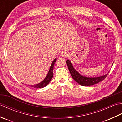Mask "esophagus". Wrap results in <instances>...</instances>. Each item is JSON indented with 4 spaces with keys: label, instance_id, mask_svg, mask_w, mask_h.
<instances>
[{
    "label": "esophagus",
    "instance_id": "1",
    "mask_svg": "<svg viewBox=\"0 0 122 122\" xmlns=\"http://www.w3.org/2000/svg\"><path fill=\"white\" fill-rule=\"evenodd\" d=\"M61 56H63V57H66L68 55V52L66 51H62L61 53Z\"/></svg>",
    "mask_w": 122,
    "mask_h": 122
}]
</instances>
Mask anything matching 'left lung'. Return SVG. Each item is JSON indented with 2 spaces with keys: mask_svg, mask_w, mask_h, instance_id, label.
I'll return each instance as SVG.
<instances>
[{
  "mask_svg": "<svg viewBox=\"0 0 122 122\" xmlns=\"http://www.w3.org/2000/svg\"><path fill=\"white\" fill-rule=\"evenodd\" d=\"M66 64L72 78L82 86H90V85L97 84L104 80L108 74V73H107L103 76L96 77H87L83 76L74 69L71 61L69 60L66 61Z\"/></svg>",
  "mask_w": 122,
  "mask_h": 122,
  "instance_id": "1",
  "label": "left lung"
}]
</instances>
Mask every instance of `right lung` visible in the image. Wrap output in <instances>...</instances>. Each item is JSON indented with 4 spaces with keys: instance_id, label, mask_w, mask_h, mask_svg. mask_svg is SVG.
I'll use <instances>...</instances> for the list:
<instances>
[{
    "instance_id": "add662e5",
    "label": "right lung",
    "mask_w": 122,
    "mask_h": 122,
    "mask_svg": "<svg viewBox=\"0 0 122 122\" xmlns=\"http://www.w3.org/2000/svg\"><path fill=\"white\" fill-rule=\"evenodd\" d=\"M56 61V59H55L53 61L51 65L50 66V69H49V71L48 73L47 76L45 77V79H44L42 82H41L37 84H35V85H29V86H31L32 87L36 88V89H40V88H43L44 87L46 86L47 85L49 82H50L51 80L52 79L53 73V66L55 62Z\"/></svg>"
}]
</instances>
